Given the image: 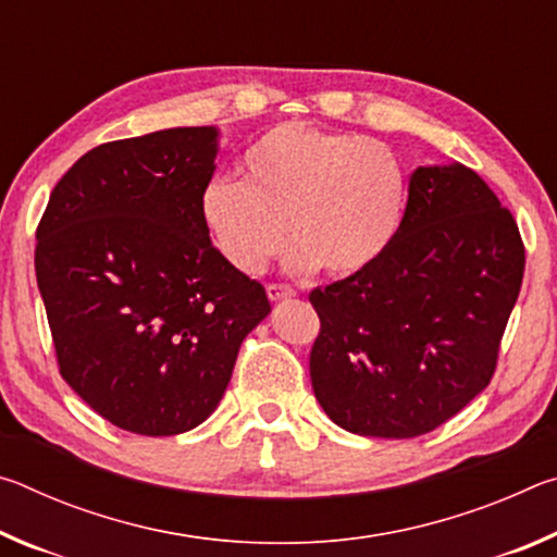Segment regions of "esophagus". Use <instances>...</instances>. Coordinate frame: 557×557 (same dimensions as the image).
<instances>
[{
    "mask_svg": "<svg viewBox=\"0 0 557 557\" xmlns=\"http://www.w3.org/2000/svg\"><path fill=\"white\" fill-rule=\"evenodd\" d=\"M297 289L289 287V285H280V282H270L268 285V297L272 301H280V299H287V297H295Z\"/></svg>",
    "mask_w": 557,
    "mask_h": 557,
    "instance_id": "34e87169",
    "label": "esophagus"
}]
</instances>
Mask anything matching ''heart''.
I'll return each instance as SVG.
<instances>
[{"instance_id":"1","label":"heart","mask_w":557,"mask_h":557,"mask_svg":"<svg viewBox=\"0 0 557 557\" xmlns=\"http://www.w3.org/2000/svg\"><path fill=\"white\" fill-rule=\"evenodd\" d=\"M243 182L213 178L199 211L215 250L258 275L285 245L289 265L348 277L375 265L398 238L408 176L375 139L312 122H282L245 149Z\"/></svg>"}]
</instances>
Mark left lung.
I'll return each mask as SVG.
<instances>
[{"instance_id":"left-lung-1","label":"left lung","mask_w":557,"mask_h":557,"mask_svg":"<svg viewBox=\"0 0 557 557\" xmlns=\"http://www.w3.org/2000/svg\"><path fill=\"white\" fill-rule=\"evenodd\" d=\"M523 268L513 215L482 176L414 169L388 252L309 295L322 324L309 354L319 405L363 437L440 428L492 381Z\"/></svg>"}]
</instances>
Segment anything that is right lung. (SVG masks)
<instances>
[{"label": "right lung", "instance_id": "add662e5", "mask_svg": "<svg viewBox=\"0 0 557 557\" xmlns=\"http://www.w3.org/2000/svg\"><path fill=\"white\" fill-rule=\"evenodd\" d=\"M215 127L115 139L61 176L36 228V282L63 381L112 425L194 430L221 403L265 287L201 221Z\"/></svg>", "mask_w": 557, "mask_h": 557}]
</instances>
